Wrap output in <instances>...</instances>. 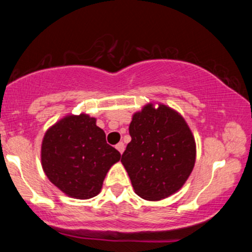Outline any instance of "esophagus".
Instances as JSON below:
<instances>
[{
    "label": "esophagus",
    "instance_id": "34e87169",
    "mask_svg": "<svg viewBox=\"0 0 252 252\" xmlns=\"http://www.w3.org/2000/svg\"><path fill=\"white\" fill-rule=\"evenodd\" d=\"M116 149L118 150V152L121 153V154H122V153L124 152V143H123V142L117 143V144H116Z\"/></svg>",
    "mask_w": 252,
    "mask_h": 252
}]
</instances>
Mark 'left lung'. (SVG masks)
I'll return each mask as SVG.
<instances>
[{
    "mask_svg": "<svg viewBox=\"0 0 252 252\" xmlns=\"http://www.w3.org/2000/svg\"><path fill=\"white\" fill-rule=\"evenodd\" d=\"M131 141L121 162L135 193L149 201L162 200L184 186L195 163V140L174 109L153 103L132 115Z\"/></svg>",
    "mask_w": 252,
    "mask_h": 252,
    "instance_id": "left-lung-1",
    "label": "left lung"
}]
</instances>
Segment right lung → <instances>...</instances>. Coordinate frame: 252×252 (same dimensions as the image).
<instances>
[{
    "label": "right lung",
    "mask_w": 252,
    "mask_h": 252,
    "mask_svg": "<svg viewBox=\"0 0 252 252\" xmlns=\"http://www.w3.org/2000/svg\"><path fill=\"white\" fill-rule=\"evenodd\" d=\"M120 158V152L106 143L96 118L88 114L63 117L42 138L43 172L54 186L74 199L96 196L106 173Z\"/></svg>",
    "instance_id": "obj_1"
}]
</instances>
